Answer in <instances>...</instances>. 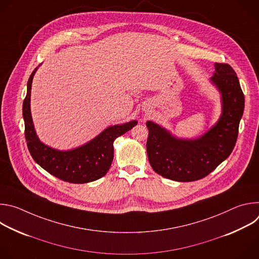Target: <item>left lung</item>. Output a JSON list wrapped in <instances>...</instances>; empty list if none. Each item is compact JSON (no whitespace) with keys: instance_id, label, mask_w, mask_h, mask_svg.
Wrapping results in <instances>:
<instances>
[{"instance_id":"obj_1","label":"left lung","mask_w":259,"mask_h":259,"mask_svg":"<svg viewBox=\"0 0 259 259\" xmlns=\"http://www.w3.org/2000/svg\"><path fill=\"white\" fill-rule=\"evenodd\" d=\"M211 82L221 94L223 113L218 122L196 139H180L146 122V152L152 168L161 176L181 182L199 180L223 163L236 145L245 98L236 71L228 63H215Z\"/></svg>"}]
</instances>
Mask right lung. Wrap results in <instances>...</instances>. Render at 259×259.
<instances>
[{
	"label": "right lung",
	"instance_id": "1",
	"mask_svg": "<svg viewBox=\"0 0 259 259\" xmlns=\"http://www.w3.org/2000/svg\"><path fill=\"white\" fill-rule=\"evenodd\" d=\"M36 68L28 79L22 106L24 135L32 159L51 175L69 183H87L101 178L112 165L114 141L136 126L137 122L110 126L86 144L70 151H57L45 145L35 134L30 114V90Z\"/></svg>",
	"mask_w": 259,
	"mask_h": 259
}]
</instances>
